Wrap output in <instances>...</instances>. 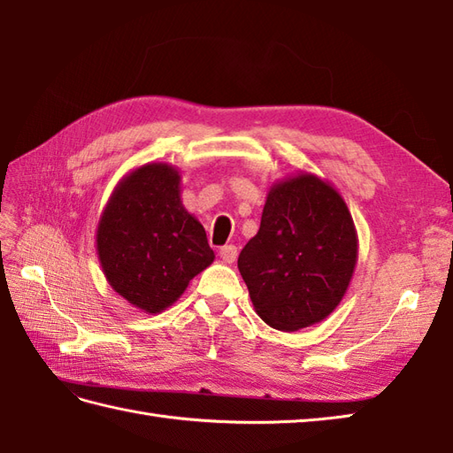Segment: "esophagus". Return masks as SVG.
Returning <instances> with one entry per match:
<instances>
[{"mask_svg": "<svg viewBox=\"0 0 453 453\" xmlns=\"http://www.w3.org/2000/svg\"><path fill=\"white\" fill-rule=\"evenodd\" d=\"M219 258L224 263H234L235 258H237V247L235 245H226V247H221L219 249Z\"/></svg>", "mask_w": 453, "mask_h": 453, "instance_id": "34e87169", "label": "esophagus"}]
</instances>
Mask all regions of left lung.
<instances>
[{
    "mask_svg": "<svg viewBox=\"0 0 453 453\" xmlns=\"http://www.w3.org/2000/svg\"><path fill=\"white\" fill-rule=\"evenodd\" d=\"M358 261V234L329 180L297 173L274 182L261 227L237 268L258 317L278 331L326 319L341 303Z\"/></svg>",
    "mask_w": 453,
    "mask_h": 453,
    "instance_id": "obj_1",
    "label": "left lung"
}]
</instances>
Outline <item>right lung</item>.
Masks as SVG:
<instances>
[{
  "label": "right lung",
  "mask_w": 453,
  "mask_h": 453,
  "mask_svg": "<svg viewBox=\"0 0 453 453\" xmlns=\"http://www.w3.org/2000/svg\"><path fill=\"white\" fill-rule=\"evenodd\" d=\"M95 242L112 290L151 315L175 303L216 258L204 227L182 206L179 169L169 163H146L120 179Z\"/></svg>",
  "instance_id": "obj_1"
}]
</instances>
